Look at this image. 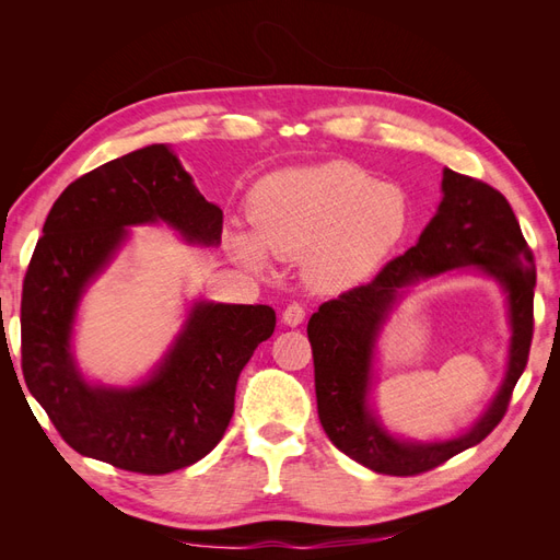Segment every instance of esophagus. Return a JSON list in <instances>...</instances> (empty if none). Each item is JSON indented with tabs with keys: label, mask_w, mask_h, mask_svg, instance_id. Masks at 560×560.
<instances>
[{
	"label": "esophagus",
	"mask_w": 560,
	"mask_h": 560,
	"mask_svg": "<svg viewBox=\"0 0 560 560\" xmlns=\"http://www.w3.org/2000/svg\"><path fill=\"white\" fill-rule=\"evenodd\" d=\"M282 319H284V325L299 327L301 322L306 319V308H303L301 303H290V306H287V308L282 311Z\"/></svg>",
	"instance_id": "1"
}]
</instances>
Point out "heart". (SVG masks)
I'll return each mask as SVG.
<instances>
[{"mask_svg": "<svg viewBox=\"0 0 560 560\" xmlns=\"http://www.w3.org/2000/svg\"><path fill=\"white\" fill-rule=\"evenodd\" d=\"M249 212L257 231L231 233L235 257L264 268L270 254H306L303 273L322 292L364 280L411 224V200L401 186L346 161L268 175L254 189Z\"/></svg>", "mask_w": 560, "mask_h": 560, "instance_id": "1", "label": "heart"}]
</instances>
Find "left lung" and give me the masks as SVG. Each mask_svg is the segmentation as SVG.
Returning <instances> with one entry per match:
<instances>
[{
  "label": "left lung",
  "mask_w": 560,
  "mask_h": 560,
  "mask_svg": "<svg viewBox=\"0 0 560 560\" xmlns=\"http://www.w3.org/2000/svg\"><path fill=\"white\" fill-rule=\"evenodd\" d=\"M444 198L418 243L360 287L325 301L308 322L317 416L329 442L352 460L393 477H416L451 460L498 428L510 406L533 341L535 259L518 219L493 186L444 171ZM477 265L495 277L511 301V366L501 393L471 431L446 443H404L368 409L375 338L404 285L453 267Z\"/></svg>",
  "instance_id": "8db88e82"
}]
</instances>
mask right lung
Returning <instances> with one entry per match:
<instances>
[{
    "mask_svg": "<svg viewBox=\"0 0 560 560\" xmlns=\"http://www.w3.org/2000/svg\"><path fill=\"white\" fill-rule=\"evenodd\" d=\"M163 222L186 243L219 245L224 214L165 144L114 159L72 182L50 208L21 299V366L77 453L138 474L206 457L229 428L243 366L276 329L270 306L196 301L173 348L144 383L89 385L70 350L81 294L128 238Z\"/></svg>",
    "mask_w": 560,
    "mask_h": 560,
    "instance_id": "1",
    "label": "right lung"
}]
</instances>
